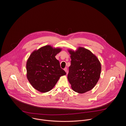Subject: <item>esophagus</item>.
<instances>
[{"mask_svg": "<svg viewBox=\"0 0 126 126\" xmlns=\"http://www.w3.org/2000/svg\"><path fill=\"white\" fill-rule=\"evenodd\" d=\"M64 70L65 71V72H67V69L66 67H65V68L64 69Z\"/></svg>", "mask_w": 126, "mask_h": 126, "instance_id": "34e87169", "label": "esophagus"}]
</instances>
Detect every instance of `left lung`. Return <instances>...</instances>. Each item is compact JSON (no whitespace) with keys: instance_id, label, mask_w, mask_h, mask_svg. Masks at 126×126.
Wrapping results in <instances>:
<instances>
[{"instance_id":"1","label":"left lung","mask_w":126,"mask_h":126,"mask_svg":"<svg viewBox=\"0 0 126 126\" xmlns=\"http://www.w3.org/2000/svg\"><path fill=\"white\" fill-rule=\"evenodd\" d=\"M71 54V65L67 78L73 90L84 93L92 90L97 83L101 72V64L92 52L83 47L74 51L68 50Z\"/></svg>"}]
</instances>
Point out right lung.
<instances>
[{"instance_id": "obj_1", "label": "right lung", "mask_w": 126, "mask_h": 126, "mask_svg": "<svg viewBox=\"0 0 126 126\" xmlns=\"http://www.w3.org/2000/svg\"><path fill=\"white\" fill-rule=\"evenodd\" d=\"M60 48L50 45L34 51L26 63L27 78L35 90L41 92L51 90L61 76L66 75L55 56Z\"/></svg>"}]
</instances>
